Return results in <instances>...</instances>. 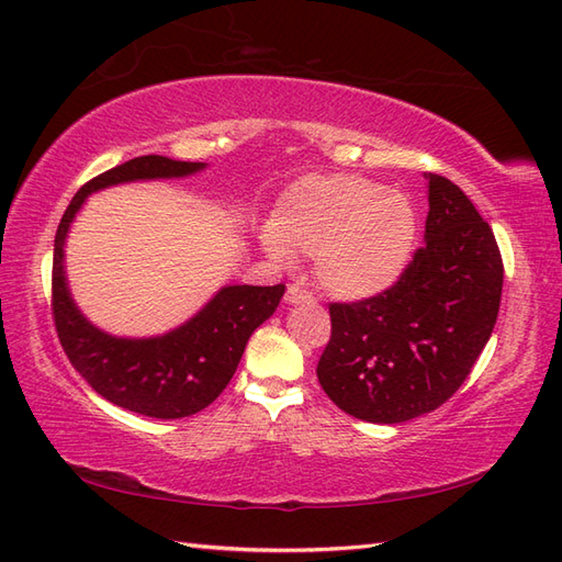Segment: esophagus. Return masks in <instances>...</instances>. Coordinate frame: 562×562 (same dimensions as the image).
<instances>
[{"instance_id":"esophagus-1","label":"esophagus","mask_w":562,"mask_h":562,"mask_svg":"<svg viewBox=\"0 0 562 562\" xmlns=\"http://www.w3.org/2000/svg\"><path fill=\"white\" fill-rule=\"evenodd\" d=\"M284 301H286V304H292V306H296V304H313V294L306 292V290H301L299 284H292L290 290H286V294H284Z\"/></svg>"}]
</instances>
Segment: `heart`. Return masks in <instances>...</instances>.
<instances>
[{
  "mask_svg": "<svg viewBox=\"0 0 562 562\" xmlns=\"http://www.w3.org/2000/svg\"><path fill=\"white\" fill-rule=\"evenodd\" d=\"M418 233L420 215L406 192L333 172L286 187L272 209L263 244L278 261L313 256L323 290L356 301L398 282Z\"/></svg>",
  "mask_w": 562,
  "mask_h": 562,
  "instance_id": "heart-1",
  "label": "heart"
}]
</instances>
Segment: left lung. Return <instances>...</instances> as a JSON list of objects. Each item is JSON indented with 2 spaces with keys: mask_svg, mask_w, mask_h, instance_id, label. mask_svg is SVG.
<instances>
[{
  "mask_svg": "<svg viewBox=\"0 0 562 562\" xmlns=\"http://www.w3.org/2000/svg\"><path fill=\"white\" fill-rule=\"evenodd\" d=\"M425 247L390 290L329 304L325 394L358 420L396 425L449 401L486 347L501 306L496 237L458 184L427 172Z\"/></svg>",
  "mask_w": 562,
  "mask_h": 562,
  "instance_id": "left-lung-1",
  "label": "left lung"
}]
</instances>
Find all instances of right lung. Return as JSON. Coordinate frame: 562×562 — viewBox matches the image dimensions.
Returning a JSON list of instances; mask_svg holds the SVG:
<instances>
[{"label":"right lung","mask_w":562,"mask_h":562,"mask_svg":"<svg viewBox=\"0 0 562 562\" xmlns=\"http://www.w3.org/2000/svg\"><path fill=\"white\" fill-rule=\"evenodd\" d=\"M206 164L137 156L82 184L54 237L52 313L68 361L111 404L149 418L176 420L204 411L233 380L258 325L276 313L284 284H227L190 321L158 337H113L94 327L68 290L64 247L70 223L92 192L137 180L187 178Z\"/></svg>","instance_id":"obj_1"}]
</instances>
